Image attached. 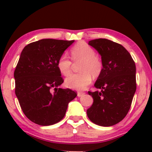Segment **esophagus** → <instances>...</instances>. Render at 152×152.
Wrapping results in <instances>:
<instances>
[{
    "label": "esophagus",
    "mask_w": 152,
    "mask_h": 152,
    "mask_svg": "<svg viewBox=\"0 0 152 152\" xmlns=\"http://www.w3.org/2000/svg\"><path fill=\"white\" fill-rule=\"evenodd\" d=\"M85 93H82V92H78V93H77L78 97H81V96H84V95H85Z\"/></svg>",
    "instance_id": "34e87169"
}]
</instances>
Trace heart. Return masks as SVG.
<instances>
[{
	"label": "heart",
	"instance_id": "obj_1",
	"mask_svg": "<svg viewBox=\"0 0 152 152\" xmlns=\"http://www.w3.org/2000/svg\"><path fill=\"white\" fill-rule=\"evenodd\" d=\"M70 53L73 61H82L79 67L80 73L67 77L65 79V85L73 90H85L91 83V75L96 77L102 73V61L96 56L94 49L84 42L76 44L71 49ZM57 68L63 76L70 74L71 62L66 55L60 56L57 62Z\"/></svg>",
	"mask_w": 152,
	"mask_h": 152
}]
</instances>
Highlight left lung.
Here are the masks:
<instances>
[{"instance_id": "left-lung-1", "label": "left lung", "mask_w": 152, "mask_h": 152, "mask_svg": "<svg viewBox=\"0 0 152 152\" xmlns=\"http://www.w3.org/2000/svg\"><path fill=\"white\" fill-rule=\"evenodd\" d=\"M88 44L102 56L103 69L94 86L101 91L88 93L93 99L87 110L93 123L110 126L126 117L136 91V67L124 46L107 39H96Z\"/></svg>"}]
</instances>
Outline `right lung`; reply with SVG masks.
Returning <instances> with one entry per match:
<instances>
[{
	"label": "right lung",
	"mask_w": 152,
	"mask_h": 152,
	"mask_svg": "<svg viewBox=\"0 0 152 152\" xmlns=\"http://www.w3.org/2000/svg\"><path fill=\"white\" fill-rule=\"evenodd\" d=\"M74 40L42 39L25 46L14 73L15 94L25 115L41 126L53 125L65 116L76 97L70 89L59 88L64 80L57 62Z\"/></svg>",
	"instance_id": "right-lung-1"
}]
</instances>
